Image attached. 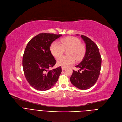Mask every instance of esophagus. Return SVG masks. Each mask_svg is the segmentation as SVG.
Here are the masks:
<instances>
[{
	"label": "esophagus",
	"mask_w": 122,
	"mask_h": 122,
	"mask_svg": "<svg viewBox=\"0 0 122 122\" xmlns=\"http://www.w3.org/2000/svg\"><path fill=\"white\" fill-rule=\"evenodd\" d=\"M61 69H62V70H65L66 69V67H64V66H62V68H61Z\"/></svg>",
	"instance_id": "esophagus-1"
}]
</instances>
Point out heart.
<instances>
[{
    "mask_svg": "<svg viewBox=\"0 0 122 122\" xmlns=\"http://www.w3.org/2000/svg\"><path fill=\"white\" fill-rule=\"evenodd\" d=\"M69 49L68 50V49ZM68 49L67 53L68 55L58 58L57 64L58 66H66L72 65L77 60L82 59L86 52L85 45L81 43L78 38L75 37L69 36L61 40V44L54 41L50 45V50L52 56L58 58L63 53L65 50Z\"/></svg>",
    "mask_w": 122,
    "mask_h": 122,
    "instance_id": "obj_1",
    "label": "heart"
}]
</instances>
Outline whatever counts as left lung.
Instances as JSON below:
<instances>
[{"label": "left lung", "instance_id": "left-lung-1", "mask_svg": "<svg viewBox=\"0 0 122 122\" xmlns=\"http://www.w3.org/2000/svg\"><path fill=\"white\" fill-rule=\"evenodd\" d=\"M81 37L86 44V52L81 62L75 66L80 70L78 72L73 70L70 81L76 87L86 90L93 86L97 80L102 58L97 45L88 37L83 35ZM80 70L82 72H79Z\"/></svg>", "mask_w": 122, "mask_h": 122}]
</instances>
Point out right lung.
Returning <instances> with one entry per match:
<instances>
[{
	"mask_svg": "<svg viewBox=\"0 0 122 122\" xmlns=\"http://www.w3.org/2000/svg\"><path fill=\"white\" fill-rule=\"evenodd\" d=\"M62 35L40 33L29 42L23 57V68L27 81L34 89L45 91L57 82L62 72L60 66L49 70L56 64L50 52V45Z\"/></svg>",
	"mask_w": 122,
	"mask_h": 122,
	"instance_id": "1",
	"label": "right lung"
}]
</instances>
